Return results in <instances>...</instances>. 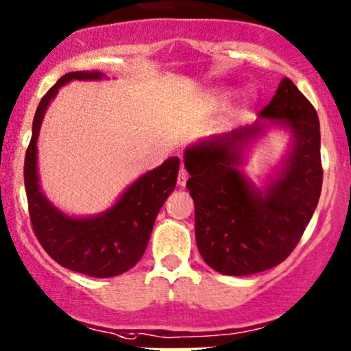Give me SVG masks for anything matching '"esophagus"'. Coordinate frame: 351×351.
I'll return each mask as SVG.
<instances>
[{"mask_svg": "<svg viewBox=\"0 0 351 351\" xmlns=\"http://www.w3.org/2000/svg\"><path fill=\"white\" fill-rule=\"evenodd\" d=\"M188 171L186 169H184L183 167L180 168V171H178V184L180 186H184V184H186V182H188Z\"/></svg>", "mask_w": 351, "mask_h": 351, "instance_id": "esophagus-1", "label": "esophagus"}]
</instances>
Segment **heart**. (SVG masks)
Here are the masks:
<instances>
[{"instance_id": "obj_1", "label": "heart", "mask_w": 351, "mask_h": 351, "mask_svg": "<svg viewBox=\"0 0 351 351\" xmlns=\"http://www.w3.org/2000/svg\"><path fill=\"white\" fill-rule=\"evenodd\" d=\"M218 98L219 99H226V98H228V93H226V91H223V93H218Z\"/></svg>"}]
</instances>
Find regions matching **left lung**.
<instances>
[{"label": "left lung", "mask_w": 351, "mask_h": 351, "mask_svg": "<svg viewBox=\"0 0 351 351\" xmlns=\"http://www.w3.org/2000/svg\"><path fill=\"white\" fill-rule=\"evenodd\" d=\"M260 118L283 125L293 136L283 171L267 191L238 168L241 149L267 128L265 123L208 138L184 152L196 245L208 267L223 275H253L287 260L322 193L318 114L290 78L280 82Z\"/></svg>", "instance_id": "8db88e82"}]
</instances>
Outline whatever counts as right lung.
Here are the masks:
<instances>
[{
	"label": "right lung",
	"mask_w": 351,
	"mask_h": 351,
	"mask_svg": "<svg viewBox=\"0 0 351 351\" xmlns=\"http://www.w3.org/2000/svg\"><path fill=\"white\" fill-rule=\"evenodd\" d=\"M103 76L99 71H73L49 88L34 113L32 141L25 156L26 198L38 241L61 267L95 278L121 275L140 261L158 211L175 190L180 169L178 158H168L161 167L140 176L110 210L96 217H68L46 199L36 169V141L46 108L58 90L71 80H101Z\"/></svg>",
	"instance_id": "1"
}]
</instances>
